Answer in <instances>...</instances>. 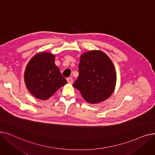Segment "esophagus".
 <instances>
[{"mask_svg": "<svg viewBox=\"0 0 155 155\" xmlns=\"http://www.w3.org/2000/svg\"><path fill=\"white\" fill-rule=\"evenodd\" d=\"M67 80L68 84H72L73 82V78L71 77H68L67 78Z\"/></svg>", "mask_w": 155, "mask_h": 155, "instance_id": "esophagus-1", "label": "esophagus"}]
</instances>
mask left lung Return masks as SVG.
Returning a JSON list of instances; mask_svg holds the SVG:
<instances>
[{
  "mask_svg": "<svg viewBox=\"0 0 155 155\" xmlns=\"http://www.w3.org/2000/svg\"><path fill=\"white\" fill-rule=\"evenodd\" d=\"M79 75L73 86L86 101L99 103L108 99L114 91L116 73L109 56L101 51L93 50L80 57Z\"/></svg>",
  "mask_w": 155,
  "mask_h": 155,
  "instance_id": "left-lung-1",
  "label": "left lung"
}]
</instances>
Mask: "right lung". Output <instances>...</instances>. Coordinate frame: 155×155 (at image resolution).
<instances>
[{"label":"right lung","mask_w":155,"mask_h":155,"mask_svg":"<svg viewBox=\"0 0 155 155\" xmlns=\"http://www.w3.org/2000/svg\"><path fill=\"white\" fill-rule=\"evenodd\" d=\"M54 55L41 53L28 64L24 80L29 91L36 98L46 100L67 83L54 63Z\"/></svg>","instance_id":"obj_1"}]
</instances>
